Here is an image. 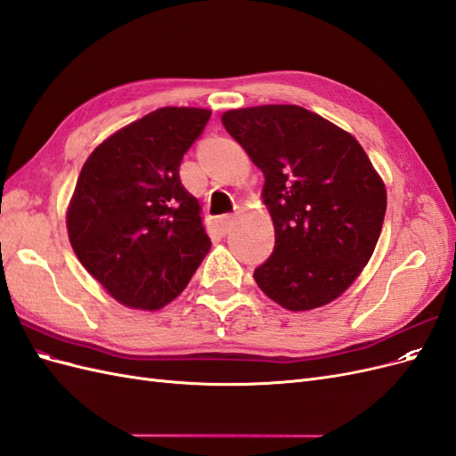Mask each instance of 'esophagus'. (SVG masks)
I'll use <instances>...</instances> for the list:
<instances>
[{
	"label": "esophagus",
	"mask_w": 456,
	"mask_h": 456,
	"mask_svg": "<svg viewBox=\"0 0 456 456\" xmlns=\"http://www.w3.org/2000/svg\"><path fill=\"white\" fill-rule=\"evenodd\" d=\"M232 223H233V216H232V215H223V216H220V218L216 220L218 232H220V233H226V232L230 230Z\"/></svg>",
	"instance_id": "34e87169"
}]
</instances>
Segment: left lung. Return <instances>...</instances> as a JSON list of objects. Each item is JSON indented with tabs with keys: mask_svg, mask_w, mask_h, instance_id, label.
I'll return each mask as SVG.
<instances>
[{
	"mask_svg": "<svg viewBox=\"0 0 456 456\" xmlns=\"http://www.w3.org/2000/svg\"><path fill=\"white\" fill-rule=\"evenodd\" d=\"M223 126L265 173L275 245L256 285L293 312L329 305L360 275L384 223L386 188L365 150L295 104L230 110Z\"/></svg>",
	"mask_w": 456,
	"mask_h": 456,
	"instance_id": "left-lung-1",
	"label": "left lung"
}]
</instances>
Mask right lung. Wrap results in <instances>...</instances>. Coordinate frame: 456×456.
Returning <instances> with one entry per match:
<instances>
[{
	"label": "right lung",
	"instance_id": "right-lung-1",
	"mask_svg": "<svg viewBox=\"0 0 456 456\" xmlns=\"http://www.w3.org/2000/svg\"><path fill=\"white\" fill-rule=\"evenodd\" d=\"M209 118L203 108H159L96 146L79 173L68 236L84 268L121 305H169L211 249L200 203L178 176Z\"/></svg>",
	"mask_w": 456,
	"mask_h": 456
}]
</instances>
